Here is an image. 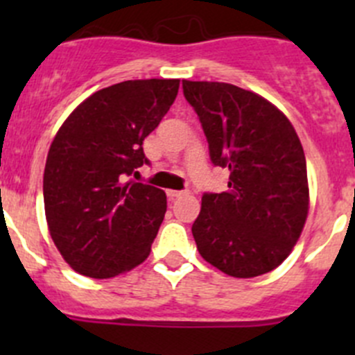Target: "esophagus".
Returning a JSON list of instances; mask_svg holds the SVG:
<instances>
[{
  "label": "esophagus",
  "instance_id": "obj_1",
  "mask_svg": "<svg viewBox=\"0 0 355 355\" xmlns=\"http://www.w3.org/2000/svg\"><path fill=\"white\" fill-rule=\"evenodd\" d=\"M187 194V191H166V196H168V199H178V198H182V196H185Z\"/></svg>",
  "mask_w": 355,
  "mask_h": 355
}]
</instances>
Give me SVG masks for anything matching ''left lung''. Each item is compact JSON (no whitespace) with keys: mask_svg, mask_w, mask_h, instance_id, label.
Returning <instances> with one entry per match:
<instances>
[{"mask_svg":"<svg viewBox=\"0 0 355 355\" xmlns=\"http://www.w3.org/2000/svg\"><path fill=\"white\" fill-rule=\"evenodd\" d=\"M228 191L204 192L192 235L223 273L252 278L280 266L302 234L309 187L302 144L288 118L261 96L225 82H182Z\"/></svg>","mask_w":355,"mask_h":355,"instance_id":"8db88e82","label":"left lung"}]
</instances>
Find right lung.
<instances>
[{"instance_id":"obj_1","label":"right lung","mask_w":355,"mask_h":355,"mask_svg":"<svg viewBox=\"0 0 355 355\" xmlns=\"http://www.w3.org/2000/svg\"><path fill=\"white\" fill-rule=\"evenodd\" d=\"M178 78L125 80L89 96L56 134L44 168L49 234L77 273L111 278L151 252L166 194L130 180L142 142L178 94Z\"/></svg>"}]
</instances>
